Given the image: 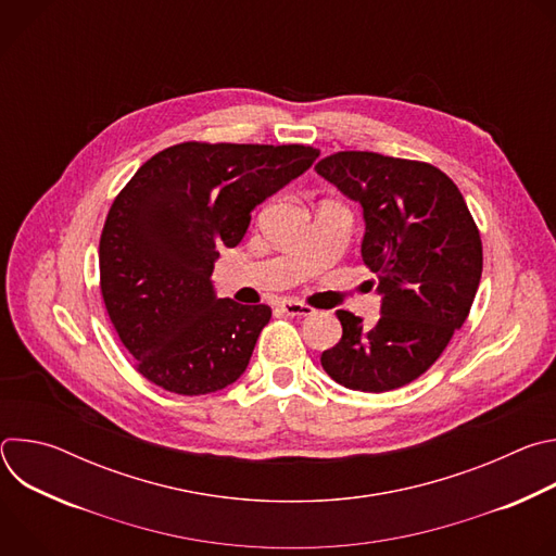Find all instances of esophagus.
<instances>
[{
	"instance_id": "obj_1",
	"label": "esophagus",
	"mask_w": 556,
	"mask_h": 556,
	"mask_svg": "<svg viewBox=\"0 0 556 556\" xmlns=\"http://www.w3.org/2000/svg\"><path fill=\"white\" fill-rule=\"evenodd\" d=\"M279 309L283 312V314H288V316H309V314H314V309L309 307V305H305V303H299V301H281L279 303Z\"/></svg>"
}]
</instances>
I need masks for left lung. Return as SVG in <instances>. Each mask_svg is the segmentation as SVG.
<instances>
[{"label": "left lung", "mask_w": 556, "mask_h": 556, "mask_svg": "<svg viewBox=\"0 0 556 556\" xmlns=\"http://www.w3.org/2000/svg\"><path fill=\"white\" fill-rule=\"evenodd\" d=\"M314 172L361 206L363 264L376 273L380 319L337 309L341 341L321 354L339 384L389 391L422 376L470 312L482 240L453 180L427 163L339 151Z\"/></svg>", "instance_id": "left-lung-1"}]
</instances>
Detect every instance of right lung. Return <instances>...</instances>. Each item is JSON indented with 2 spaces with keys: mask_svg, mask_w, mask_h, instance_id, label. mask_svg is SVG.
I'll use <instances>...</instances> for the list:
<instances>
[{
  "mask_svg": "<svg viewBox=\"0 0 556 556\" xmlns=\"http://www.w3.org/2000/svg\"><path fill=\"white\" fill-rule=\"evenodd\" d=\"M303 144L182 142L134 174L114 200L99 247L110 319L153 384L180 395L240 378L270 307L219 299L213 266L249 230L266 198L312 167Z\"/></svg>",
  "mask_w": 556,
  "mask_h": 556,
  "instance_id": "right-lung-1",
  "label": "right lung"
}]
</instances>
